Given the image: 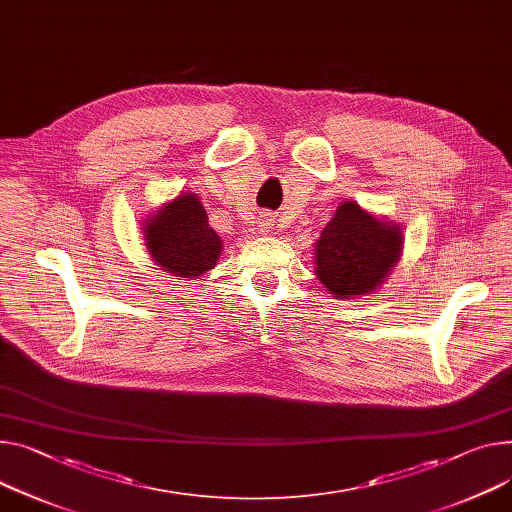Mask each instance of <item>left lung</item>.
Returning a JSON list of instances; mask_svg holds the SVG:
<instances>
[{
    "label": "left lung",
    "instance_id": "obj_1",
    "mask_svg": "<svg viewBox=\"0 0 512 512\" xmlns=\"http://www.w3.org/2000/svg\"><path fill=\"white\" fill-rule=\"evenodd\" d=\"M402 231L346 201L324 227L316 244V274L336 297L365 295L400 260Z\"/></svg>",
    "mask_w": 512,
    "mask_h": 512
}]
</instances>
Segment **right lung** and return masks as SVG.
I'll list each match as a JSON object with an SVG mask.
<instances>
[{
	"mask_svg": "<svg viewBox=\"0 0 512 512\" xmlns=\"http://www.w3.org/2000/svg\"><path fill=\"white\" fill-rule=\"evenodd\" d=\"M143 231L153 260L174 277H201L219 260V235L211 229L199 196L190 192L176 196L162 211H157Z\"/></svg>",
	"mask_w": 512,
	"mask_h": 512,
	"instance_id": "obj_1",
	"label": "right lung"
}]
</instances>
